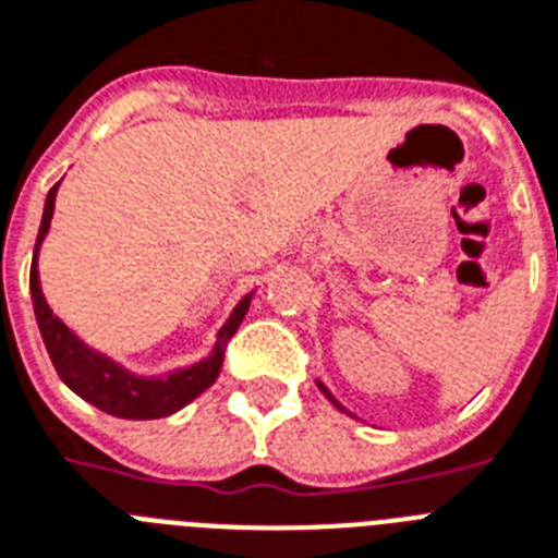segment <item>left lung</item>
Segmentation results:
<instances>
[{"label":"left lung","mask_w":558,"mask_h":558,"mask_svg":"<svg viewBox=\"0 0 558 558\" xmlns=\"http://www.w3.org/2000/svg\"><path fill=\"white\" fill-rule=\"evenodd\" d=\"M315 384H318V389H320V392H324V396H326V401H329V404H332L335 410H341V412H347V415H352V412L347 410V407H343L341 401H338V398H335L332 392H329V389H326V384H324V381H315ZM352 418H355V415H352Z\"/></svg>","instance_id":"1"}]
</instances>
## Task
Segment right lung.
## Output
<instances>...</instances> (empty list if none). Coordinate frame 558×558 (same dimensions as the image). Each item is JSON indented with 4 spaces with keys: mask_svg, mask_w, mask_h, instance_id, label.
Masks as SVG:
<instances>
[{
    "mask_svg": "<svg viewBox=\"0 0 558 558\" xmlns=\"http://www.w3.org/2000/svg\"><path fill=\"white\" fill-rule=\"evenodd\" d=\"M57 189L59 183L45 197L43 223H39V234H36L34 264H31V301H34L36 324H39V332H43L45 350L51 355L53 369L65 381L68 389H74L76 396L85 398L97 410L108 412V415L129 421H148L174 415L177 410L192 404L194 398L206 392L217 381L220 366H223L226 347L232 341V335L238 332L240 320L246 318L255 292L240 298L238 306L229 315V320L217 329V341L211 347V352L206 357H201L197 364L180 366V369H171L166 375L131 373V369H125L111 355L88 347L71 326L62 324L53 315V310L45 301L43 283H39V269H36V257H39V246H43L45 234L51 229Z\"/></svg>",
    "mask_w": 558,
    "mask_h": 558,
    "instance_id": "add662e5",
    "label": "right lung"
}]
</instances>
